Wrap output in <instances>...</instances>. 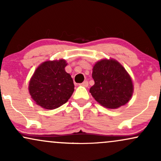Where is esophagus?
<instances>
[{"mask_svg":"<svg viewBox=\"0 0 161 161\" xmlns=\"http://www.w3.org/2000/svg\"><path fill=\"white\" fill-rule=\"evenodd\" d=\"M80 86H84V87H88V81H84L82 83H81V84H79Z\"/></svg>","mask_w":161,"mask_h":161,"instance_id":"1","label":"esophagus"}]
</instances>
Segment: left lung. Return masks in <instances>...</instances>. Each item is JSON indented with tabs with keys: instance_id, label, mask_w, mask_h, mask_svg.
<instances>
[{
	"instance_id": "1",
	"label": "left lung",
	"mask_w": 161,
	"mask_h": 161,
	"mask_svg": "<svg viewBox=\"0 0 161 161\" xmlns=\"http://www.w3.org/2000/svg\"><path fill=\"white\" fill-rule=\"evenodd\" d=\"M95 85L90 93L100 104L115 109L129 102L133 92L132 79L123 66L114 60H102L93 67Z\"/></svg>"
}]
</instances>
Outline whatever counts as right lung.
Returning <instances> with one entry per match:
<instances>
[{
  "instance_id": "1",
  "label": "right lung",
  "mask_w": 161,
  "mask_h": 161,
  "mask_svg": "<svg viewBox=\"0 0 161 161\" xmlns=\"http://www.w3.org/2000/svg\"><path fill=\"white\" fill-rule=\"evenodd\" d=\"M64 60L46 61L37 68L29 82L33 101L42 108L53 110L65 104L74 92V84L65 71Z\"/></svg>"
}]
</instances>
